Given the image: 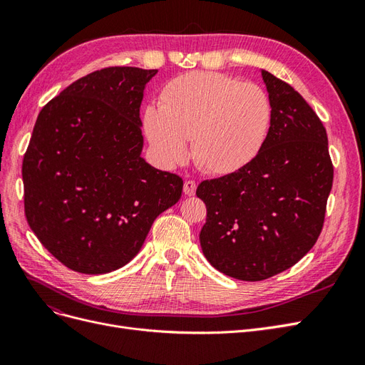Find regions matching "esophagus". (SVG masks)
<instances>
[{
	"mask_svg": "<svg viewBox=\"0 0 365 365\" xmlns=\"http://www.w3.org/2000/svg\"><path fill=\"white\" fill-rule=\"evenodd\" d=\"M182 190H184V195H187V196H193L195 195V192H196V182L195 181H185L184 182V187H182Z\"/></svg>",
	"mask_w": 365,
	"mask_h": 365,
	"instance_id": "1",
	"label": "esophagus"
}]
</instances>
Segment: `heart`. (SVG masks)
Returning <instances> with one entry per match:
<instances>
[{
    "label": "heart",
    "mask_w": 365,
    "mask_h": 365,
    "mask_svg": "<svg viewBox=\"0 0 365 365\" xmlns=\"http://www.w3.org/2000/svg\"><path fill=\"white\" fill-rule=\"evenodd\" d=\"M272 109L260 86L215 71H190L163 88L160 106H148L143 126L164 168L189 157L207 172L228 175L244 169L267 143Z\"/></svg>",
    "instance_id": "b5f03b06"
}]
</instances>
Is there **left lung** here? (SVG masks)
I'll return each instance as SVG.
<instances>
[{
    "label": "left lung",
    "mask_w": 365,
    "mask_h": 365,
    "mask_svg": "<svg viewBox=\"0 0 365 365\" xmlns=\"http://www.w3.org/2000/svg\"><path fill=\"white\" fill-rule=\"evenodd\" d=\"M272 109L269 134L244 169L202 181L201 248L213 268L259 282L286 271L322 233L334 168L327 134L294 88L260 70Z\"/></svg>",
    "instance_id": "8db88e82"
}]
</instances>
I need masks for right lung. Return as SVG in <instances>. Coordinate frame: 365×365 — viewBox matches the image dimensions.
I'll list each match as a JSON object with an SVG mask.
<instances>
[{
  "label": "right lung",
  "mask_w": 365,
  "mask_h": 365,
  "mask_svg": "<svg viewBox=\"0 0 365 365\" xmlns=\"http://www.w3.org/2000/svg\"><path fill=\"white\" fill-rule=\"evenodd\" d=\"M157 70L86 74L38 115L23 161L27 222L65 267H125L153 220L180 201L182 180L141 158L140 105Z\"/></svg>",
  "instance_id": "add662e5"
}]
</instances>
